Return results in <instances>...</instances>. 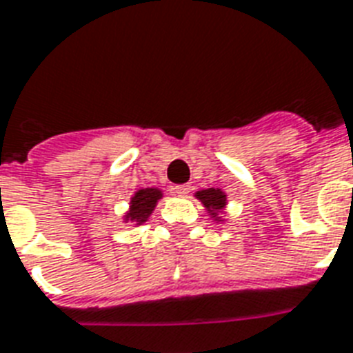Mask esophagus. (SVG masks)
I'll use <instances>...</instances> for the list:
<instances>
[{"label":"esophagus","mask_w":353,"mask_h":353,"mask_svg":"<svg viewBox=\"0 0 353 353\" xmlns=\"http://www.w3.org/2000/svg\"><path fill=\"white\" fill-rule=\"evenodd\" d=\"M191 191V185L190 184H182V185H174L173 188V193L179 194V196H188Z\"/></svg>","instance_id":"obj_1"}]
</instances>
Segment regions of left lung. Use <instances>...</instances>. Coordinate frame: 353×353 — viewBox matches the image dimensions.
<instances>
[{
  "mask_svg": "<svg viewBox=\"0 0 353 353\" xmlns=\"http://www.w3.org/2000/svg\"><path fill=\"white\" fill-rule=\"evenodd\" d=\"M194 196L202 202V205H204L205 211L210 213L213 221L224 222V219L221 216V213L225 210V205H228V194L224 191L219 190V188H208V190L196 191Z\"/></svg>",
  "mask_w": 353,
  "mask_h": 353,
  "instance_id": "obj_1",
  "label": "left lung"
}]
</instances>
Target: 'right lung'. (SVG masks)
Returning a JSON list of instances; mask_svg holds the SVG:
<instances>
[{
  "instance_id": "1",
  "label": "right lung",
  "mask_w": 353,
  "mask_h": 353,
  "mask_svg": "<svg viewBox=\"0 0 353 353\" xmlns=\"http://www.w3.org/2000/svg\"><path fill=\"white\" fill-rule=\"evenodd\" d=\"M162 190L159 188L138 190L129 200V210L123 215V222H134L137 225L148 222V219L157 208V202L162 199Z\"/></svg>"
}]
</instances>
